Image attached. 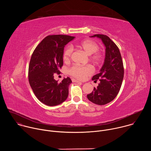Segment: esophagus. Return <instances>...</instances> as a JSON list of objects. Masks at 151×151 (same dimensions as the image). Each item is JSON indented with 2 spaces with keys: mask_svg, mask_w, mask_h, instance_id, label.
<instances>
[{
  "mask_svg": "<svg viewBox=\"0 0 151 151\" xmlns=\"http://www.w3.org/2000/svg\"><path fill=\"white\" fill-rule=\"evenodd\" d=\"M72 82H76V83H81V82H80V81H79L78 80H76V79H72Z\"/></svg>",
  "mask_w": 151,
  "mask_h": 151,
  "instance_id": "esophagus-1",
  "label": "esophagus"
}]
</instances>
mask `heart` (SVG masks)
Wrapping results in <instances>:
<instances>
[{"label":"heart","instance_id":"1","mask_svg":"<svg viewBox=\"0 0 151 151\" xmlns=\"http://www.w3.org/2000/svg\"><path fill=\"white\" fill-rule=\"evenodd\" d=\"M77 47L83 51L86 54L90 55V60L96 65H99L102 60V55L101 53L97 51L99 50V45L97 43L91 40H85L77 45ZM73 50L71 47L65 48L63 52V60L68 62L70 60ZM93 72L92 68L90 66H73L68 70V73L72 76L79 79H83L86 77L90 75Z\"/></svg>","mask_w":151,"mask_h":151}]
</instances>
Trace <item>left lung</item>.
I'll list each match as a JSON object with an SVG mask.
<instances>
[{
	"label": "left lung",
	"instance_id": "1",
	"mask_svg": "<svg viewBox=\"0 0 151 151\" xmlns=\"http://www.w3.org/2000/svg\"><path fill=\"white\" fill-rule=\"evenodd\" d=\"M100 38L104 44L105 58L100 72L92 80L100 81L97 88L87 95L88 99L94 104L104 105L112 101L118 95L124 78V66L118 47L106 35L97 34L91 36Z\"/></svg>",
	"mask_w": 151,
	"mask_h": 151
}]
</instances>
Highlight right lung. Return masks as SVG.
<instances>
[{
    "label": "right lung",
    "instance_id": "1",
    "mask_svg": "<svg viewBox=\"0 0 151 151\" xmlns=\"http://www.w3.org/2000/svg\"><path fill=\"white\" fill-rule=\"evenodd\" d=\"M75 38L63 35H49L34 50L29 66V81L37 99L44 104L54 106L65 101L69 94L70 78L61 82L54 79L63 64L64 48Z\"/></svg>",
    "mask_w": 151,
    "mask_h": 151
}]
</instances>
